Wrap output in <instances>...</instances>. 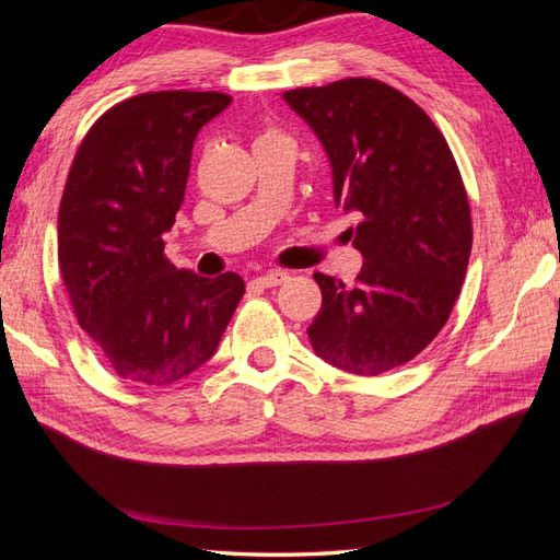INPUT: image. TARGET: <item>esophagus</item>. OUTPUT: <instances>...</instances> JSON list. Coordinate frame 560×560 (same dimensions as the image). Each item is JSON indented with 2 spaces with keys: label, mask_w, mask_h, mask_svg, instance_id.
Wrapping results in <instances>:
<instances>
[{
  "label": "esophagus",
  "mask_w": 560,
  "mask_h": 560,
  "mask_svg": "<svg viewBox=\"0 0 560 560\" xmlns=\"http://www.w3.org/2000/svg\"><path fill=\"white\" fill-rule=\"evenodd\" d=\"M287 280H290V276L287 273H280V270H270V273H266V276H261V278H257L254 282H257L259 287H280V284H284Z\"/></svg>",
  "instance_id": "34e87169"
}]
</instances>
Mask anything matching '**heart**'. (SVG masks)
Instances as JSON below:
<instances>
[{
	"mask_svg": "<svg viewBox=\"0 0 560 560\" xmlns=\"http://www.w3.org/2000/svg\"><path fill=\"white\" fill-rule=\"evenodd\" d=\"M273 135H278V132H266V135H264V138H273Z\"/></svg>",
	"mask_w": 560,
	"mask_h": 560,
	"instance_id": "b5f03b06",
	"label": "heart"
}]
</instances>
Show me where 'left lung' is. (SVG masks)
Segmentation results:
<instances>
[{
	"label": "left lung",
	"instance_id": "8db88e82",
	"mask_svg": "<svg viewBox=\"0 0 560 560\" xmlns=\"http://www.w3.org/2000/svg\"><path fill=\"white\" fill-rule=\"evenodd\" d=\"M325 147L334 200L360 217L348 238L364 264L352 287L315 273L308 338L322 360L378 376L425 350L460 296L471 214L448 142L411 97L350 77L282 95Z\"/></svg>",
	"mask_w": 560,
	"mask_h": 560
}]
</instances>
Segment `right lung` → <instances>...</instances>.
<instances>
[{
  "mask_svg": "<svg viewBox=\"0 0 560 560\" xmlns=\"http://www.w3.org/2000/svg\"><path fill=\"white\" fill-rule=\"evenodd\" d=\"M231 105L214 91L124 100L86 132L58 212V261L79 327L121 378L171 385L206 364L245 294L241 276L179 270L163 233L182 208L198 130Z\"/></svg>",
  "mask_w": 560,
  "mask_h": 560,
  "instance_id": "add662e5",
  "label": "right lung"
}]
</instances>
